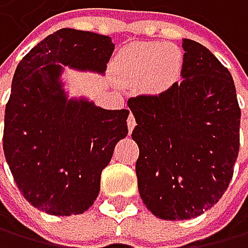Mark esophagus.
Here are the masks:
<instances>
[{
  "instance_id": "1",
  "label": "esophagus",
  "mask_w": 248,
  "mask_h": 248,
  "mask_svg": "<svg viewBox=\"0 0 248 248\" xmlns=\"http://www.w3.org/2000/svg\"><path fill=\"white\" fill-rule=\"evenodd\" d=\"M134 126H136V119H134L132 114H129V117H128V131L131 132L132 129H134Z\"/></svg>"
}]
</instances>
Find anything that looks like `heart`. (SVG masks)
Masks as SVG:
<instances>
[{
  "label": "heart",
  "mask_w": 248,
  "mask_h": 248,
  "mask_svg": "<svg viewBox=\"0 0 248 248\" xmlns=\"http://www.w3.org/2000/svg\"><path fill=\"white\" fill-rule=\"evenodd\" d=\"M183 53L172 44L152 41L123 47L116 59L117 70L131 82L143 80L151 91H165L180 78Z\"/></svg>",
  "instance_id": "obj_1"
}]
</instances>
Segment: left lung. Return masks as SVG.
<instances>
[{
	"mask_svg": "<svg viewBox=\"0 0 248 248\" xmlns=\"http://www.w3.org/2000/svg\"><path fill=\"white\" fill-rule=\"evenodd\" d=\"M183 80L128 100L137 125L140 197L160 219H189L214 207L233 177L241 109L230 71L204 46L183 39Z\"/></svg>",
	"mask_w": 248,
	"mask_h": 248,
	"instance_id": "obj_1",
	"label": "left lung"
}]
</instances>
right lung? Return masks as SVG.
<instances>
[{
  "instance_id": "obj_1",
  "label": "right lung",
  "mask_w": 248,
  "mask_h": 248,
  "mask_svg": "<svg viewBox=\"0 0 248 248\" xmlns=\"http://www.w3.org/2000/svg\"><path fill=\"white\" fill-rule=\"evenodd\" d=\"M109 36L61 29L18 63L4 116V155L22 197L48 215L88 210L117 141L128 136V109L70 97L65 67L105 74Z\"/></svg>"
}]
</instances>
